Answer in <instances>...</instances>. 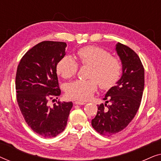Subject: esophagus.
<instances>
[{
    "label": "esophagus",
    "mask_w": 161,
    "mask_h": 161,
    "mask_svg": "<svg viewBox=\"0 0 161 161\" xmlns=\"http://www.w3.org/2000/svg\"><path fill=\"white\" fill-rule=\"evenodd\" d=\"M75 105H85L86 103L84 102H83V101H75V102L74 103Z\"/></svg>",
    "instance_id": "1"
}]
</instances>
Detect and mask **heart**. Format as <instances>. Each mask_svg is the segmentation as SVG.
Wrapping results in <instances>:
<instances>
[{"mask_svg":"<svg viewBox=\"0 0 161 161\" xmlns=\"http://www.w3.org/2000/svg\"><path fill=\"white\" fill-rule=\"evenodd\" d=\"M82 64L92 66L91 80H77L67 87L68 97L78 100H87L97 89V83L103 89H109L117 83L122 72V64L108 52L96 46H87L78 51ZM78 64L71 56L62 57L56 64V71L63 78H69L76 74ZM98 83H97V82Z\"/></svg>","mask_w":161,"mask_h":161,"instance_id":"1","label":"heart"}]
</instances>
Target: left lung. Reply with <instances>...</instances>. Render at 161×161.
I'll return each mask as SVG.
<instances>
[{"mask_svg": "<svg viewBox=\"0 0 161 161\" xmlns=\"http://www.w3.org/2000/svg\"><path fill=\"white\" fill-rule=\"evenodd\" d=\"M115 50L122 62V76L105 94L104 100H109L97 105V113L92 120L94 129L108 136L122 130L133 120L144 88V69L138 55L119 42Z\"/></svg>", "mask_w": 161, "mask_h": 161, "instance_id": "left-lung-1", "label": "left lung"}]
</instances>
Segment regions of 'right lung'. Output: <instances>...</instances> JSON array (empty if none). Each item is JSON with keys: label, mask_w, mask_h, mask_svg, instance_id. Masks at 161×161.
<instances>
[{"label": "right lung", "mask_w": 161, "mask_h": 161, "mask_svg": "<svg viewBox=\"0 0 161 161\" xmlns=\"http://www.w3.org/2000/svg\"><path fill=\"white\" fill-rule=\"evenodd\" d=\"M66 47L62 42H42L24 55L17 67L15 86L19 109L28 126L45 138L64 131L72 107V102L47 105L48 99L61 94L56 64L66 55Z\"/></svg>", "instance_id": "1"}]
</instances>
